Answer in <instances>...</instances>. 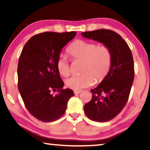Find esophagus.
Instances as JSON below:
<instances>
[{
    "instance_id": "esophagus-1",
    "label": "esophagus",
    "mask_w": 150,
    "mask_h": 150,
    "mask_svg": "<svg viewBox=\"0 0 150 150\" xmlns=\"http://www.w3.org/2000/svg\"><path fill=\"white\" fill-rule=\"evenodd\" d=\"M80 93H81V91H74L75 95H77V94H79Z\"/></svg>"
}]
</instances>
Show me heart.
<instances>
[{"label": "heart", "mask_w": 150, "mask_h": 150, "mask_svg": "<svg viewBox=\"0 0 150 150\" xmlns=\"http://www.w3.org/2000/svg\"><path fill=\"white\" fill-rule=\"evenodd\" d=\"M67 51L73 60L83 63V75L72 76L65 79V85L68 88L79 91L92 85L95 81L94 78L99 82L108 75L111 67L112 52L106 45L78 40ZM56 66L62 75L65 77L69 74V63L65 56L61 55L58 57Z\"/></svg>", "instance_id": "1"}]
</instances>
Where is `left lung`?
<instances>
[{"instance_id": "left-lung-1", "label": "left lung", "mask_w": 150, "mask_h": 150, "mask_svg": "<svg viewBox=\"0 0 150 150\" xmlns=\"http://www.w3.org/2000/svg\"><path fill=\"white\" fill-rule=\"evenodd\" d=\"M86 38L108 46L112 63L108 75L91 91L92 99L84 106L87 117L105 122L116 117L128 101L134 79V66L130 47L120 35L112 30L100 29L81 33Z\"/></svg>"}]
</instances>
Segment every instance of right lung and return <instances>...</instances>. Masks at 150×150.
Masks as SVG:
<instances>
[{
  "instance_id": "add662e5",
  "label": "right lung",
  "mask_w": 150,
  "mask_h": 150,
  "mask_svg": "<svg viewBox=\"0 0 150 150\" xmlns=\"http://www.w3.org/2000/svg\"><path fill=\"white\" fill-rule=\"evenodd\" d=\"M76 32H44L32 36L23 47L18 65V87L25 106L40 121L53 122L63 115L67 102L74 95L57 69L63 47ZM57 91L55 96L52 92Z\"/></svg>"
}]
</instances>
